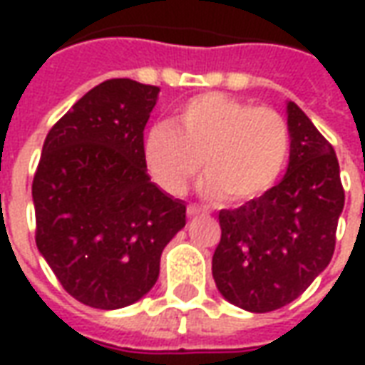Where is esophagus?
I'll return each mask as SVG.
<instances>
[{
	"label": "esophagus",
	"instance_id": "obj_1",
	"mask_svg": "<svg viewBox=\"0 0 365 365\" xmlns=\"http://www.w3.org/2000/svg\"><path fill=\"white\" fill-rule=\"evenodd\" d=\"M199 211H201V209H199L197 205H190L187 207V217H195V215H199Z\"/></svg>",
	"mask_w": 365,
	"mask_h": 365
}]
</instances>
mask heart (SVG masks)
I'll return each instance as SVG.
<instances>
[{"label":"heart","mask_w":365,"mask_h":365,"mask_svg":"<svg viewBox=\"0 0 365 365\" xmlns=\"http://www.w3.org/2000/svg\"><path fill=\"white\" fill-rule=\"evenodd\" d=\"M289 158V128L269 107H252L222 93L191 97L172 123L144 135V160L160 187L182 195L201 170L207 195L248 203L268 193Z\"/></svg>","instance_id":"obj_1"}]
</instances>
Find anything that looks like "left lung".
Segmentation results:
<instances>
[{
    "label": "left lung",
    "mask_w": 365,
    "mask_h": 365,
    "mask_svg": "<svg viewBox=\"0 0 365 365\" xmlns=\"http://www.w3.org/2000/svg\"><path fill=\"white\" fill-rule=\"evenodd\" d=\"M287 172L260 199L219 213L213 254L217 289L250 313L282 309L330 264L344 209L336 154L293 101H287Z\"/></svg>",
    "instance_id": "1"
}]
</instances>
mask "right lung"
Segmentation results:
<instances>
[{
    "label": "right lung",
    "mask_w": 365,
    "mask_h": 365,
    "mask_svg": "<svg viewBox=\"0 0 365 365\" xmlns=\"http://www.w3.org/2000/svg\"><path fill=\"white\" fill-rule=\"evenodd\" d=\"M160 88L99 83L51 128L33 180L36 248L83 305L120 309L154 287L185 203L150 182L144 127Z\"/></svg>",
    "instance_id": "obj_1"
}]
</instances>
